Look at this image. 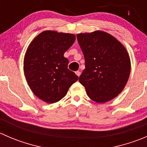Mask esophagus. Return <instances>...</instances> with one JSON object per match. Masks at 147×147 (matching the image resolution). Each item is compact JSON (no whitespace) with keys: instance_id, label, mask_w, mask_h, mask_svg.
I'll list each match as a JSON object with an SVG mask.
<instances>
[{"instance_id":"1","label":"esophagus","mask_w":147,"mask_h":147,"mask_svg":"<svg viewBox=\"0 0 147 147\" xmlns=\"http://www.w3.org/2000/svg\"><path fill=\"white\" fill-rule=\"evenodd\" d=\"M75 74H76V75H78V77H80V75H81V72H80V71H76V72H75Z\"/></svg>"}]
</instances>
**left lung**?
<instances>
[{
	"mask_svg": "<svg viewBox=\"0 0 147 147\" xmlns=\"http://www.w3.org/2000/svg\"><path fill=\"white\" fill-rule=\"evenodd\" d=\"M77 38L85 60L80 82L93 101H110L121 93L128 81L131 69L129 53L117 39L104 31L80 33Z\"/></svg>",
	"mask_w": 147,
	"mask_h": 147,
	"instance_id": "left-lung-1",
	"label": "left lung"
}]
</instances>
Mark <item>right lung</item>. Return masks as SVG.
Listing matches in <instances>:
<instances>
[{"label":"right lung","instance_id":"1","mask_svg":"<svg viewBox=\"0 0 147 147\" xmlns=\"http://www.w3.org/2000/svg\"><path fill=\"white\" fill-rule=\"evenodd\" d=\"M75 39L73 34L45 30L28 46L23 64L25 76L32 92L42 101H60L78 80L67 68L69 61L64 57Z\"/></svg>","mask_w":147,"mask_h":147}]
</instances>
